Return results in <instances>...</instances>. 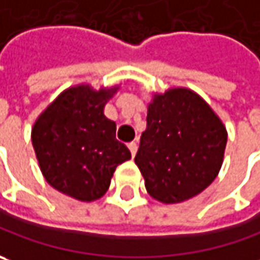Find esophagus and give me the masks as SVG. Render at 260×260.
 Listing matches in <instances>:
<instances>
[{
	"mask_svg": "<svg viewBox=\"0 0 260 260\" xmlns=\"http://www.w3.org/2000/svg\"><path fill=\"white\" fill-rule=\"evenodd\" d=\"M128 148L131 150V154H132V157L137 154V150H138V145H137V142H129V145H128Z\"/></svg>",
	"mask_w": 260,
	"mask_h": 260,
	"instance_id": "1",
	"label": "esophagus"
}]
</instances>
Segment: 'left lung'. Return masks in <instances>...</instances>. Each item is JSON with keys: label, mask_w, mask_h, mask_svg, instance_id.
I'll return each instance as SVG.
<instances>
[{"label": "left lung", "mask_w": 260, "mask_h": 260, "mask_svg": "<svg viewBox=\"0 0 260 260\" xmlns=\"http://www.w3.org/2000/svg\"><path fill=\"white\" fill-rule=\"evenodd\" d=\"M225 144V126L208 103L192 90L172 88L148 105L135 164L154 199L177 204L214 182Z\"/></svg>", "instance_id": "1"}]
</instances>
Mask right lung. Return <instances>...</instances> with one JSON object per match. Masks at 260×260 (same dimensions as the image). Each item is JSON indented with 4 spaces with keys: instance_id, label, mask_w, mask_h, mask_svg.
Instances as JSON below:
<instances>
[{
    "instance_id": "add662e5",
    "label": "right lung",
    "mask_w": 260,
    "mask_h": 260,
    "mask_svg": "<svg viewBox=\"0 0 260 260\" xmlns=\"http://www.w3.org/2000/svg\"><path fill=\"white\" fill-rule=\"evenodd\" d=\"M116 90L71 87L33 125L31 144L46 182L78 201L103 197L116 167L131 158L128 147L116 140V123L103 113Z\"/></svg>"
}]
</instances>
